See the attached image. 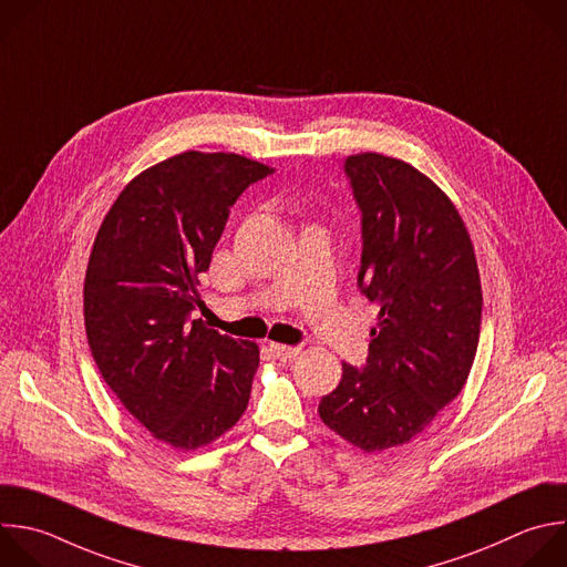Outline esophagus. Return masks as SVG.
Wrapping results in <instances>:
<instances>
[{
	"label": "esophagus",
	"mask_w": 567,
	"mask_h": 567,
	"mask_svg": "<svg viewBox=\"0 0 567 567\" xmlns=\"http://www.w3.org/2000/svg\"><path fill=\"white\" fill-rule=\"evenodd\" d=\"M271 351H274V355L278 358V360H282V362H287V360H291L293 355H298V351H300V347H289V344H280V342H271Z\"/></svg>",
	"instance_id": "34e87169"
}]
</instances>
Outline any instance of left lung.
Masks as SVG:
<instances>
[{"instance_id":"8db88e82","label":"left lung","mask_w":567,"mask_h":567,"mask_svg":"<svg viewBox=\"0 0 567 567\" xmlns=\"http://www.w3.org/2000/svg\"><path fill=\"white\" fill-rule=\"evenodd\" d=\"M362 212L358 287L379 307L364 369L342 362L322 423L371 454L419 436L467 383L483 291L467 227L443 188L381 153L344 159Z\"/></svg>"}]
</instances>
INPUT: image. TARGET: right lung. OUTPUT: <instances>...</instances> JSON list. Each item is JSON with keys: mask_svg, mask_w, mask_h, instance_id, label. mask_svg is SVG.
I'll return each mask as SVG.
<instances>
[{"mask_svg": "<svg viewBox=\"0 0 567 567\" xmlns=\"http://www.w3.org/2000/svg\"><path fill=\"white\" fill-rule=\"evenodd\" d=\"M271 173L238 153L184 151L137 173L109 209L84 278V324L104 383L153 439L196 452L245 414L260 349L192 311L229 207Z\"/></svg>", "mask_w": 567, "mask_h": 567, "instance_id": "1", "label": "right lung"}]
</instances>
